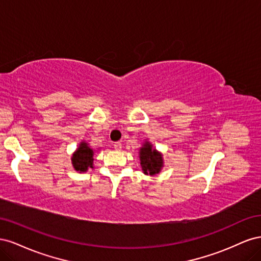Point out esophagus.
I'll use <instances>...</instances> for the list:
<instances>
[{
	"mask_svg": "<svg viewBox=\"0 0 261 261\" xmlns=\"http://www.w3.org/2000/svg\"><path fill=\"white\" fill-rule=\"evenodd\" d=\"M114 149L115 150H121L122 149V143L121 141H116V143H114Z\"/></svg>",
	"mask_w": 261,
	"mask_h": 261,
	"instance_id": "1",
	"label": "esophagus"
}]
</instances>
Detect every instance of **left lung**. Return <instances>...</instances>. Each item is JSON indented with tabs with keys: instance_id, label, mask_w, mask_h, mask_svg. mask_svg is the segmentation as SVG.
Masks as SVG:
<instances>
[{
	"instance_id": "1",
	"label": "left lung",
	"mask_w": 261,
	"mask_h": 261,
	"mask_svg": "<svg viewBox=\"0 0 261 261\" xmlns=\"http://www.w3.org/2000/svg\"><path fill=\"white\" fill-rule=\"evenodd\" d=\"M139 154H140V164L145 174L153 175L160 172L163 165L162 156L159 152L156 151V150H153L151 148L149 143H147L144 148L140 149Z\"/></svg>"
}]
</instances>
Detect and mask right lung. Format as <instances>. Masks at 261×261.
Masks as SVG:
<instances>
[{
    "mask_svg": "<svg viewBox=\"0 0 261 261\" xmlns=\"http://www.w3.org/2000/svg\"><path fill=\"white\" fill-rule=\"evenodd\" d=\"M92 156H93V150L87 146V144L82 143L80 148L76 150V152L73 154V158H72L74 169L80 172H86L88 170V168H93Z\"/></svg>",
    "mask_w": 261,
    "mask_h": 261,
    "instance_id": "1",
    "label": "right lung"
}]
</instances>
